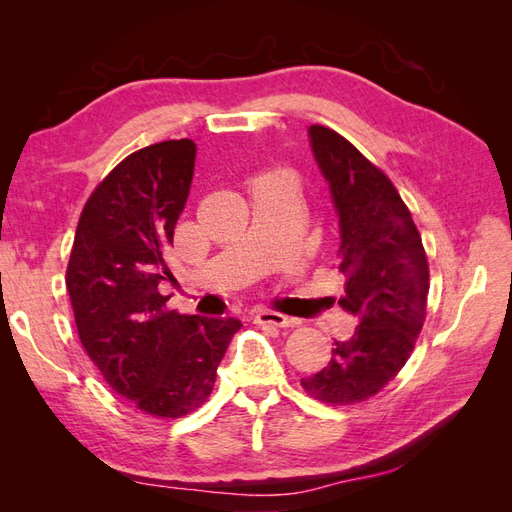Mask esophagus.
I'll list each match as a JSON object with an SVG mask.
<instances>
[{
	"label": "esophagus",
	"mask_w": 512,
	"mask_h": 512,
	"mask_svg": "<svg viewBox=\"0 0 512 512\" xmlns=\"http://www.w3.org/2000/svg\"><path fill=\"white\" fill-rule=\"evenodd\" d=\"M254 322L258 327H277V329H284L290 327V318L282 312H273V309H256L254 312Z\"/></svg>",
	"instance_id": "34e87169"
}]
</instances>
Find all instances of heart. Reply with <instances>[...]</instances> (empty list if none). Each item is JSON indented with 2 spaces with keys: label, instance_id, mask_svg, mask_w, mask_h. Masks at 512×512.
Returning a JSON list of instances; mask_svg holds the SVG:
<instances>
[{
  "label": "heart",
  "instance_id": "heart-1",
  "mask_svg": "<svg viewBox=\"0 0 512 512\" xmlns=\"http://www.w3.org/2000/svg\"><path fill=\"white\" fill-rule=\"evenodd\" d=\"M252 188H284L294 192L297 190V177L290 168H269L254 179Z\"/></svg>",
  "mask_w": 512,
  "mask_h": 512
}]
</instances>
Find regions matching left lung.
<instances>
[{"label":"left lung","mask_w":512,"mask_h":512,"mask_svg":"<svg viewBox=\"0 0 512 512\" xmlns=\"http://www.w3.org/2000/svg\"><path fill=\"white\" fill-rule=\"evenodd\" d=\"M309 141L339 213V305L359 318L348 342H335L331 363L303 378L309 397L352 406L378 395L410 359L427 316L429 262L410 209L384 170L327 126Z\"/></svg>","instance_id":"8db88e82"}]
</instances>
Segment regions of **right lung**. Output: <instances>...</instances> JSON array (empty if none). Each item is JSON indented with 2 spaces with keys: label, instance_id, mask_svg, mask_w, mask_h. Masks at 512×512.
I'll return each mask as SVG.
<instances>
[{
  "label": "right lung",
  "instance_id": "right-lung-1",
  "mask_svg": "<svg viewBox=\"0 0 512 512\" xmlns=\"http://www.w3.org/2000/svg\"><path fill=\"white\" fill-rule=\"evenodd\" d=\"M196 145L164 141L123 158L91 192L66 269L74 322L87 356L123 399L156 418L205 404L235 318L166 307L158 286L194 177Z\"/></svg>",
  "mask_w": 512,
  "mask_h": 512
}]
</instances>
